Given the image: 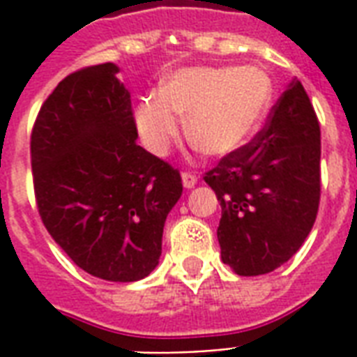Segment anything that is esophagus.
<instances>
[{"label": "esophagus", "instance_id": "obj_1", "mask_svg": "<svg viewBox=\"0 0 357 357\" xmlns=\"http://www.w3.org/2000/svg\"><path fill=\"white\" fill-rule=\"evenodd\" d=\"M181 179H183V185L187 189H192L198 183V178L192 172H183L181 174Z\"/></svg>", "mask_w": 357, "mask_h": 357}]
</instances>
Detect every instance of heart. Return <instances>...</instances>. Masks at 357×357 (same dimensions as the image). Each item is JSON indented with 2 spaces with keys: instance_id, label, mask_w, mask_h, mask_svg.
<instances>
[{
  "instance_id": "heart-1",
  "label": "heart",
  "mask_w": 357,
  "mask_h": 357,
  "mask_svg": "<svg viewBox=\"0 0 357 357\" xmlns=\"http://www.w3.org/2000/svg\"><path fill=\"white\" fill-rule=\"evenodd\" d=\"M273 100V82L262 67H195L174 73L160 91H149L136 108L144 144L165 153L185 132L208 155H228L257 135Z\"/></svg>"
}]
</instances>
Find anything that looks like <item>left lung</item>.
Listing matches in <instances>:
<instances>
[{
  "instance_id": "8db88e82",
  "label": "left lung",
  "mask_w": 357,
  "mask_h": 357,
  "mask_svg": "<svg viewBox=\"0 0 357 357\" xmlns=\"http://www.w3.org/2000/svg\"><path fill=\"white\" fill-rule=\"evenodd\" d=\"M221 202L222 262L238 275H264L298 252L320 204V123L292 80L262 130L204 176Z\"/></svg>"
}]
</instances>
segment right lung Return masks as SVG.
I'll return each instance as SVG.
<instances>
[{
	"label": "right lung",
	"instance_id": "obj_1",
	"mask_svg": "<svg viewBox=\"0 0 357 357\" xmlns=\"http://www.w3.org/2000/svg\"><path fill=\"white\" fill-rule=\"evenodd\" d=\"M118 67H84L59 82L31 130L37 209L54 241L89 275L148 277L159 264L167 215L183 192L178 168L136 144Z\"/></svg>",
	"mask_w": 357,
	"mask_h": 357
}]
</instances>
